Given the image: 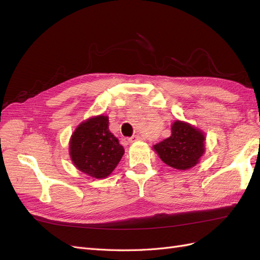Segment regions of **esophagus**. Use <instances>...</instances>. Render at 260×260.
Returning a JSON list of instances; mask_svg holds the SVG:
<instances>
[{
    "instance_id": "esophagus-1",
    "label": "esophagus",
    "mask_w": 260,
    "mask_h": 260,
    "mask_svg": "<svg viewBox=\"0 0 260 260\" xmlns=\"http://www.w3.org/2000/svg\"><path fill=\"white\" fill-rule=\"evenodd\" d=\"M139 140H141V137H140V136H132V137L129 139V142H130V143H135V142H137V141H139Z\"/></svg>"
}]
</instances>
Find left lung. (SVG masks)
Returning <instances> with one entry per match:
<instances>
[{"label":"left lung","mask_w":260,"mask_h":260,"mask_svg":"<svg viewBox=\"0 0 260 260\" xmlns=\"http://www.w3.org/2000/svg\"><path fill=\"white\" fill-rule=\"evenodd\" d=\"M205 133L191 123L176 120L171 136L153 146L159 158L178 170H187L198 165L205 153Z\"/></svg>","instance_id":"obj_1"}]
</instances>
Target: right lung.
Wrapping results in <instances>:
<instances>
[{"label": "right lung", "instance_id": "obj_1", "mask_svg": "<svg viewBox=\"0 0 260 260\" xmlns=\"http://www.w3.org/2000/svg\"><path fill=\"white\" fill-rule=\"evenodd\" d=\"M124 154L119 141L109 131L108 116H93L82 121L69 141V155L75 167L95 179L112 174Z\"/></svg>", "mask_w": 260, "mask_h": 260}]
</instances>
